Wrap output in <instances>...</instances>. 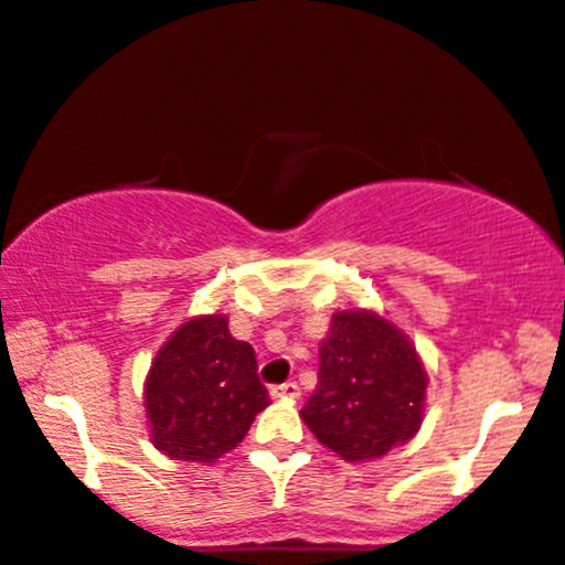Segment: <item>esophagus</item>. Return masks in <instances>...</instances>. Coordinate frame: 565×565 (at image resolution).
Segmentation results:
<instances>
[{
  "mask_svg": "<svg viewBox=\"0 0 565 565\" xmlns=\"http://www.w3.org/2000/svg\"><path fill=\"white\" fill-rule=\"evenodd\" d=\"M269 394L275 396V399H298L301 396V388H298V383H280V386H271Z\"/></svg>",
  "mask_w": 565,
  "mask_h": 565,
  "instance_id": "obj_1",
  "label": "esophagus"
}]
</instances>
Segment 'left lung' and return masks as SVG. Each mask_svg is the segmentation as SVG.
<instances>
[{
    "label": "left lung",
    "instance_id": "1",
    "mask_svg": "<svg viewBox=\"0 0 565 565\" xmlns=\"http://www.w3.org/2000/svg\"><path fill=\"white\" fill-rule=\"evenodd\" d=\"M317 381L301 417L343 460H375L420 428L426 370L402 330L373 311L333 315Z\"/></svg>",
    "mask_w": 565,
    "mask_h": 565
}]
</instances>
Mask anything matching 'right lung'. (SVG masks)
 Instances as JSON below:
<instances>
[{"instance_id": "add662e5", "label": "right lung", "mask_w": 565, "mask_h": 565, "mask_svg": "<svg viewBox=\"0 0 565 565\" xmlns=\"http://www.w3.org/2000/svg\"><path fill=\"white\" fill-rule=\"evenodd\" d=\"M254 349L222 315L195 317L166 341L145 383L152 444L169 457L214 462L267 407Z\"/></svg>"}]
</instances>
